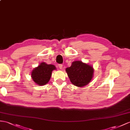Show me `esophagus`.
<instances>
[{"label": "esophagus", "instance_id": "obj_1", "mask_svg": "<svg viewBox=\"0 0 130 130\" xmlns=\"http://www.w3.org/2000/svg\"><path fill=\"white\" fill-rule=\"evenodd\" d=\"M58 67L60 69H63V66L62 64H58Z\"/></svg>", "mask_w": 130, "mask_h": 130}]
</instances>
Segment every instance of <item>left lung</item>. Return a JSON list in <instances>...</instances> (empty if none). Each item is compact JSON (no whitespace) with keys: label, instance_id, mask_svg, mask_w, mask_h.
I'll return each instance as SVG.
<instances>
[{"label":"left lung","instance_id":"8db88e82","mask_svg":"<svg viewBox=\"0 0 130 130\" xmlns=\"http://www.w3.org/2000/svg\"><path fill=\"white\" fill-rule=\"evenodd\" d=\"M66 71L73 84L83 87L92 80L94 69L92 66L81 61H76L73 62L71 67L66 68Z\"/></svg>","mask_w":130,"mask_h":130}]
</instances>
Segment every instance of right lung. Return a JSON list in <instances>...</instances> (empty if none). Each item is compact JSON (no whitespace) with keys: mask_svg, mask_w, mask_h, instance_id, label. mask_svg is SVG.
I'll list each match as a JSON object with an SVG mask.
<instances>
[{"mask_svg":"<svg viewBox=\"0 0 130 130\" xmlns=\"http://www.w3.org/2000/svg\"><path fill=\"white\" fill-rule=\"evenodd\" d=\"M53 70H56V67L54 65L42 62L31 72V78L36 84L42 86L49 82Z\"/></svg>","mask_w":130,"mask_h":130,"instance_id":"add662e5","label":"right lung"}]
</instances>
